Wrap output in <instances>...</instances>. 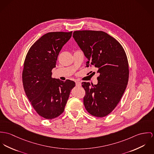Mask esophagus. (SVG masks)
Returning <instances> with one entry per match:
<instances>
[{"mask_svg": "<svg viewBox=\"0 0 154 154\" xmlns=\"http://www.w3.org/2000/svg\"><path fill=\"white\" fill-rule=\"evenodd\" d=\"M75 85L77 87H80L81 86V83L80 82H75Z\"/></svg>", "mask_w": 154, "mask_h": 154, "instance_id": "1", "label": "esophagus"}]
</instances>
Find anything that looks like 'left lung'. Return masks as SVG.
I'll return each mask as SVG.
<instances>
[{"instance_id": "obj_1", "label": "left lung", "mask_w": 154, "mask_h": 154, "mask_svg": "<svg viewBox=\"0 0 154 154\" xmlns=\"http://www.w3.org/2000/svg\"><path fill=\"white\" fill-rule=\"evenodd\" d=\"M73 38L88 59L85 67H93L99 74L97 85L82 83L85 109L94 116L104 117L117 106L128 85L126 52L115 38L100 31H75Z\"/></svg>"}]
</instances>
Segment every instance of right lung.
Masks as SVG:
<instances>
[{"instance_id":"right-lung-1","label":"right lung","mask_w":154,"mask_h":154,"mask_svg":"<svg viewBox=\"0 0 154 154\" xmlns=\"http://www.w3.org/2000/svg\"><path fill=\"white\" fill-rule=\"evenodd\" d=\"M72 31L52 32L42 36L31 47L23 63L22 83L36 112L46 119L61 115L69 99L73 81L51 77L59 52L71 37Z\"/></svg>"}]
</instances>
